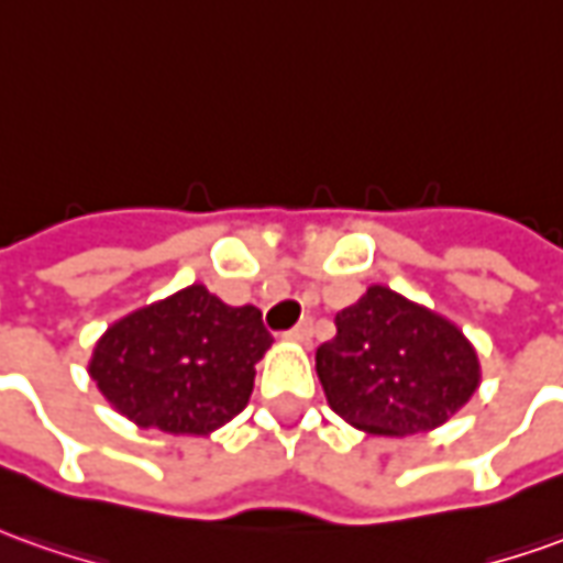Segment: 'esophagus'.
Here are the masks:
<instances>
[{
	"mask_svg": "<svg viewBox=\"0 0 563 563\" xmlns=\"http://www.w3.org/2000/svg\"><path fill=\"white\" fill-rule=\"evenodd\" d=\"M288 336L290 340H297V343H309V340H312V319H303L297 328H290Z\"/></svg>",
	"mask_w": 563,
	"mask_h": 563,
	"instance_id": "obj_1",
	"label": "esophagus"
}]
</instances>
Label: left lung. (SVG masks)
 <instances>
[{"label":"left lung","instance_id":"obj_1","mask_svg":"<svg viewBox=\"0 0 563 563\" xmlns=\"http://www.w3.org/2000/svg\"><path fill=\"white\" fill-rule=\"evenodd\" d=\"M316 352L328 405L374 435H413L448 422L478 389V355L463 331L389 288H367L336 312Z\"/></svg>","mask_w":563,"mask_h":563}]
</instances>
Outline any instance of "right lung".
Segmentation results:
<instances>
[{
  "instance_id": "obj_1",
  "label": "right lung",
  "mask_w": 563,
  "mask_h": 563,
  "mask_svg": "<svg viewBox=\"0 0 563 563\" xmlns=\"http://www.w3.org/2000/svg\"><path fill=\"white\" fill-rule=\"evenodd\" d=\"M269 343L260 309L227 306L192 285L115 321L88 371L107 401L143 429L205 435L242 413Z\"/></svg>"
}]
</instances>
